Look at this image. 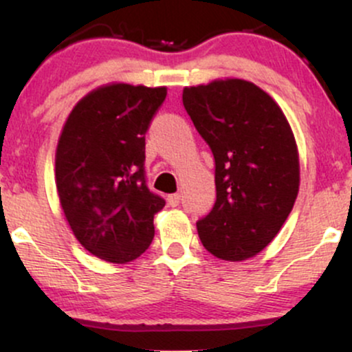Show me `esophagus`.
Returning a JSON list of instances; mask_svg holds the SVG:
<instances>
[{"mask_svg": "<svg viewBox=\"0 0 352 352\" xmlns=\"http://www.w3.org/2000/svg\"><path fill=\"white\" fill-rule=\"evenodd\" d=\"M168 205H170V207H177V205L180 204V200H182V195L180 193H172V195H168Z\"/></svg>", "mask_w": 352, "mask_h": 352, "instance_id": "34e87169", "label": "esophagus"}]
</instances>
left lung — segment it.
Listing matches in <instances>:
<instances>
[{
	"mask_svg": "<svg viewBox=\"0 0 352 352\" xmlns=\"http://www.w3.org/2000/svg\"><path fill=\"white\" fill-rule=\"evenodd\" d=\"M182 100L215 159V205L197 221L201 243L221 260L252 258L278 235L298 197L292 127L280 106L243 79L185 87Z\"/></svg>",
	"mask_w": 352,
	"mask_h": 352,
	"instance_id": "left-lung-1",
	"label": "left lung"
}]
</instances>
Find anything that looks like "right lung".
I'll return each mask as SVG.
<instances>
[{
  "label": "right lung",
  "mask_w": 352,
  "mask_h": 352,
  "mask_svg": "<svg viewBox=\"0 0 352 352\" xmlns=\"http://www.w3.org/2000/svg\"><path fill=\"white\" fill-rule=\"evenodd\" d=\"M165 96V87L102 86L76 104L60 132V207L79 243L109 263L140 256L165 207L145 179V134Z\"/></svg>",
  "instance_id": "add662e5"
}]
</instances>
